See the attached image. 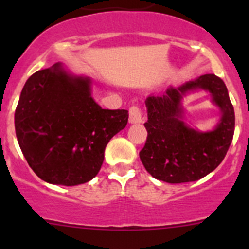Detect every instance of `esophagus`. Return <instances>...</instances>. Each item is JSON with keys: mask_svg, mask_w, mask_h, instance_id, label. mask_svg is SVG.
Returning <instances> with one entry per match:
<instances>
[{"mask_svg": "<svg viewBox=\"0 0 249 249\" xmlns=\"http://www.w3.org/2000/svg\"><path fill=\"white\" fill-rule=\"evenodd\" d=\"M129 120L132 124H139V123H142V109L140 108L139 106H132L131 108L129 109Z\"/></svg>", "mask_w": 249, "mask_h": 249, "instance_id": "1", "label": "esophagus"}]
</instances>
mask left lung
<instances>
[{"mask_svg":"<svg viewBox=\"0 0 249 249\" xmlns=\"http://www.w3.org/2000/svg\"><path fill=\"white\" fill-rule=\"evenodd\" d=\"M208 89L222 110L218 126L210 133L190 129L182 122L180 100L188 89ZM148 110L147 141L141 161L154 178L167 183L194 182L223 161L232 142L235 112L224 82L215 74H203L182 87L170 88L145 100Z\"/></svg>","mask_w":249,"mask_h":249,"instance_id":"1","label":"left lung"}]
</instances>
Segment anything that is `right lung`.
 Returning a JSON list of instances; mask_svg holds the SVG:
<instances>
[{"instance_id": "add662e5", "label": "right lung", "mask_w": 249, "mask_h": 249, "mask_svg": "<svg viewBox=\"0 0 249 249\" xmlns=\"http://www.w3.org/2000/svg\"><path fill=\"white\" fill-rule=\"evenodd\" d=\"M126 109H102L90 80L55 64L25 83L14 115L20 149L34 172L52 184L89 182L101 169L107 143L127 124Z\"/></svg>"}]
</instances>
